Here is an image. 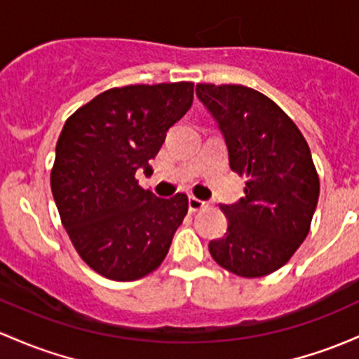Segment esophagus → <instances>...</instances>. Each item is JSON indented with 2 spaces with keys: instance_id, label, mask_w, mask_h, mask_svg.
<instances>
[{
  "instance_id": "obj_1",
  "label": "esophagus",
  "mask_w": 359,
  "mask_h": 359,
  "mask_svg": "<svg viewBox=\"0 0 359 359\" xmlns=\"http://www.w3.org/2000/svg\"><path fill=\"white\" fill-rule=\"evenodd\" d=\"M187 205H189V212H198V210L205 208L208 203L203 201V200H198V198H194V196H189V200H187Z\"/></svg>"
}]
</instances>
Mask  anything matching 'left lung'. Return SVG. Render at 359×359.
I'll return each instance as SVG.
<instances>
[{
  "instance_id": "left-lung-1",
  "label": "left lung",
  "mask_w": 359,
  "mask_h": 359,
  "mask_svg": "<svg viewBox=\"0 0 359 359\" xmlns=\"http://www.w3.org/2000/svg\"><path fill=\"white\" fill-rule=\"evenodd\" d=\"M196 95L222 130L231 170L247 177L245 198L220 205L227 231L210 241V255L236 276H266L311 229L320 177L309 146L290 116L257 90L198 83Z\"/></svg>"
}]
</instances>
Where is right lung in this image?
I'll use <instances>...</instances> for the list:
<instances>
[{"mask_svg":"<svg viewBox=\"0 0 359 359\" xmlns=\"http://www.w3.org/2000/svg\"><path fill=\"white\" fill-rule=\"evenodd\" d=\"M194 83L126 85L72 112L50 173L53 200L83 262L107 280L158 269L187 213V196L163 200L135 173L151 172L166 132L193 104Z\"/></svg>","mask_w":359,"mask_h":359,"instance_id":"right-lung-1","label":"right lung"}]
</instances>
